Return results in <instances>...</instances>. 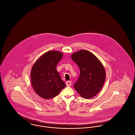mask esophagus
I'll return each mask as SVG.
<instances>
[{"mask_svg": "<svg viewBox=\"0 0 135 135\" xmlns=\"http://www.w3.org/2000/svg\"><path fill=\"white\" fill-rule=\"evenodd\" d=\"M71 85V81H68L66 82V85L68 86H69Z\"/></svg>", "mask_w": 135, "mask_h": 135, "instance_id": "obj_1", "label": "esophagus"}]
</instances>
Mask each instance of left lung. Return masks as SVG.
Returning a JSON list of instances; mask_svg holds the SVG:
<instances>
[{"label": "left lung", "instance_id": "1", "mask_svg": "<svg viewBox=\"0 0 135 135\" xmlns=\"http://www.w3.org/2000/svg\"><path fill=\"white\" fill-rule=\"evenodd\" d=\"M80 69L78 79L75 83V90L84 99H90L101 90L106 74L103 66L91 52L81 50L71 56Z\"/></svg>", "mask_w": 135, "mask_h": 135}]
</instances>
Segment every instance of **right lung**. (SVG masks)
Returning a JSON list of instances; mask_svg holds the SVG:
<instances>
[{
  "instance_id": "add662e5",
  "label": "right lung",
  "mask_w": 135,
  "mask_h": 135,
  "mask_svg": "<svg viewBox=\"0 0 135 135\" xmlns=\"http://www.w3.org/2000/svg\"><path fill=\"white\" fill-rule=\"evenodd\" d=\"M63 54L55 51L43 54L35 62L31 72V80L34 91L43 99L56 97L66 86L57 71L56 66Z\"/></svg>"
}]
</instances>
